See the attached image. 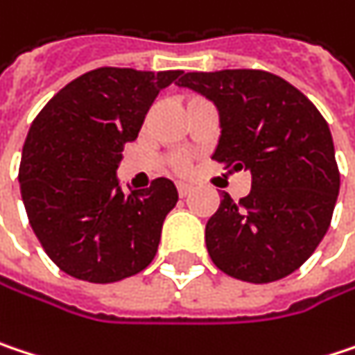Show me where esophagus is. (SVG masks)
<instances>
[{"instance_id": "34e87169", "label": "esophagus", "mask_w": 355, "mask_h": 355, "mask_svg": "<svg viewBox=\"0 0 355 355\" xmlns=\"http://www.w3.org/2000/svg\"><path fill=\"white\" fill-rule=\"evenodd\" d=\"M177 189H178V195H180V197H187V195L193 191V187H191L189 182H184V180H178Z\"/></svg>"}]
</instances>
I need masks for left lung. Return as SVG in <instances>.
Listing matches in <instances>:
<instances>
[{
    "mask_svg": "<svg viewBox=\"0 0 355 355\" xmlns=\"http://www.w3.org/2000/svg\"><path fill=\"white\" fill-rule=\"evenodd\" d=\"M189 87L215 103L221 138L213 160L248 168L252 191L223 193L205 227L213 264L264 284L301 268L329 230L339 171L329 125L288 81L258 69L187 73Z\"/></svg>",
    "mask_w": 355,
    "mask_h": 355,
    "instance_id": "left-lung-1",
    "label": "left lung"
}]
</instances>
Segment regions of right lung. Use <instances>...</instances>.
Listing matches in <instances>:
<instances>
[{"label": "right lung", "mask_w": 355, "mask_h": 355, "mask_svg": "<svg viewBox=\"0 0 355 355\" xmlns=\"http://www.w3.org/2000/svg\"><path fill=\"white\" fill-rule=\"evenodd\" d=\"M180 79L182 71L101 67L62 87L32 121L19 191L36 238L62 272L107 284L154 260L177 187L160 177L123 195L115 171L160 89Z\"/></svg>", "instance_id": "right-lung-1"}]
</instances>
